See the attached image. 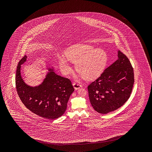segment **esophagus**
Returning a JSON list of instances; mask_svg holds the SVG:
<instances>
[{
	"label": "esophagus",
	"mask_w": 152,
	"mask_h": 152,
	"mask_svg": "<svg viewBox=\"0 0 152 152\" xmlns=\"http://www.w3.org/2000/svg\"><path fill=\"white\" fill-rule=\"evenodd\" d=\"M73 87L75 88V90H78V89H79L81 87V85H80V84H77V83H75L73 84Z\"/></svg>",
	"instance_id": "obj_1"
}]
</instances>
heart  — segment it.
<instances>
[{
	"label": "heart",
	"instance_id": "b5f03b06",
	"mask_svg": "<svg viewBox=\"0 0 152 152\" xmlns=\"http://www.w3.org/2000/svg\"><path fill=\"white\" fill-rule=\"evenodd\" d=\"M66 58H59V66L65 75H69L72 69L69 64L71 62L75 64L77 72L88 80L99 77L107 65V55L102 49L91 45H76L72 47L66 54Z\"/></svg>",
	"mask_w": 152,
	"mask_h": 152
}]
</instances>
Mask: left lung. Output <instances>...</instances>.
Listing matches in <instances>:
<instances>
[{"label": "left lung", "instance_id": "8db88e82", "mask_svg": "<svg viewBox=\"0 0 152 152\" xmlns=\"http://www.w3.org/2000/svg\"><path fill=\"white\" fill-rule=\"evenodd\" d=\"M118 59L88 86L92 107L98 113L117 110L130 96L134 82V70L126 55L118 50Z\"/></svg>", "mask_w": 152, "mask_h": 152}]
</instances>
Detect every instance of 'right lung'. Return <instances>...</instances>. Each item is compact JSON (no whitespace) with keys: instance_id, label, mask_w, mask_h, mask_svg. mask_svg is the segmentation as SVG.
<instances>
[{"instance_id":"1","label":"right lung","mask_w":152,"mask_h":152,"mask_svg":"<svg viewBox=\"0 0 152 152\" xmlns=\"http://www.w3.org/2000/svg\"><path fill=\"white\" fill-rule=\"evenodd\" d=\"M27 56L20 60L17 67L16 86L22 103L37 115L54 120L65 113L69 97L75 91L71 81L56 75L54 67L48 68L45 78L41 84L32 86L26 84L20 73L21 65Z\"/></svg>"}]
</instances>
